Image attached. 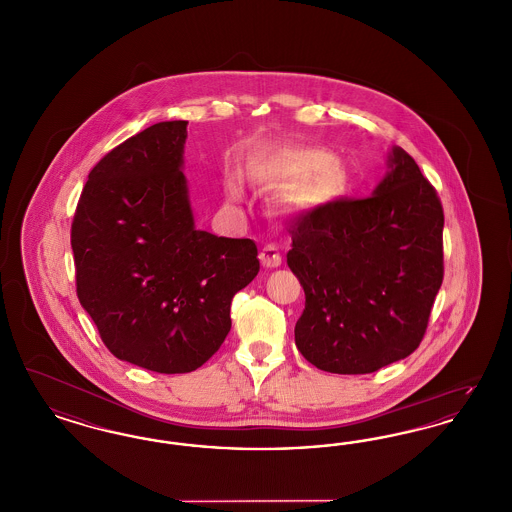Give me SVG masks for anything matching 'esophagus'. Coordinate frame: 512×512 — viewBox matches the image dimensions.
Masks as SVG:
<instances>
[{
    "label": "esophagus",
    "mask_w": 512,
    "mask_h": 512,
    "mask_svg": "<svg viewBox=\"0 0 512 512\" xmlns=\"http://www.w3.org/2000/svg\"><path fill=\"white\" fill-rule=\"evenodd\" d=\"M261 265L265 268H276L282 265V253L276 244H267L259 253Z\"/></svg>",
    "instance_id": "esophagus-1"
}]
</instances>
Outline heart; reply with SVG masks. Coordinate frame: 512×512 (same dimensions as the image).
<instances>
[{"label":"heart","mask_w":512,"mask_h":512,"mask_svg":"<svg viewBox=\"0 0 512 512\" xmlns=\"http://www.w3.org/2000/svg\"><path fill=\"white\" fill-rule=\"evenodd\" d=\"M276 176L280 184L297 186L290 203L295 207H315L338 199L345 192V174L332 165V155L320 149H301L282 159ZM232 199L242 197V184L232 178L226 186Z\"/></svg>","instance_id":"obj_1"}]
</instances>
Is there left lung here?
Returning a JSON list of instances; mask_svg holds the SVG:
<instances>
[{"label":"left lung","instance_id":"obj_1","mask_svg":"<svg viewBox=\"0 0 512 512\" xmlns=\"http://www.w3.org/2000/svg\"><path fill=\"white\" fill-rule=\"evenodd\" d=\"M366 199L293 224L288 267L305 290L295 345L320 370L368 374L420 345L443 280V209L413 157L393 146Z\"/></svg>","mask_w":512,"mask_h":512}]
</instances>
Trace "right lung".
Segmentation results:
<instances>
[{
	"mask_svg": "<svg viewBox=\"0 0 512 512\" xmlns=\"http://www.w3.org/2000/svg\"><path fill=\"white\" fill-rule=\"evenodd\" d=\"M188 121L157 122L92 169L74 213L76 293L107 349L161 374L209 361L232 297L257 276L253 240L195 226L184 176Z\"/></svg>",
	"mask_w": 512,
	"mask_h": 512,
	"instance_id": "right-lung-1",
	"label": "right lung"
}]
</instances>
